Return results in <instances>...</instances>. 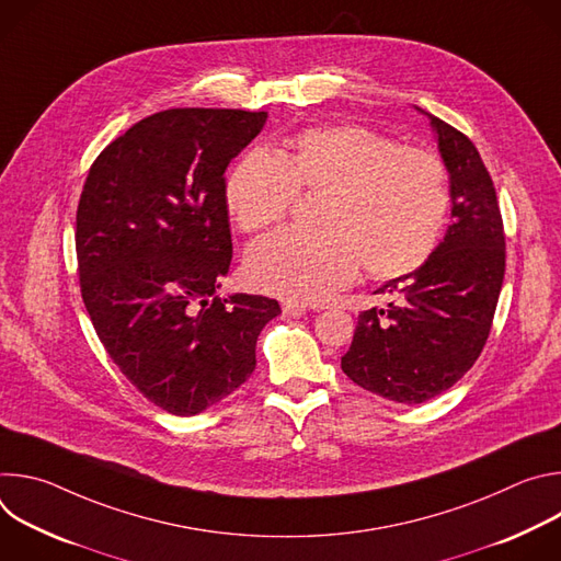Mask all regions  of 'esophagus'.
I'll return each instance as SVG.
<instances>
[{
    "label": "esophagus",
    "instance_id": "1",
    "mask_svg": "<svg viewBox=\"0 0 561 561\" xmlns=\"http://www.w3.org/2000/svg\"><path fill=\"white\" fill-rule=\"evenodd\" d=\"M282 310H284L286 317H301L306 312V304H301V301H284Z\"/></svg>",
    "mask_w": 561,
    "mask_h": 561
}]
</instances>
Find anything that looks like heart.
Returning <instances> with one entry per match:
<instances>
[{"instance_id": "b5f03b06", "label": "heart", "mask_w": 561, "mask_h": 561, "mask_svg": "<svg viewBox=\"0 0 561 561\" xmlns=\"http://www.w3.org/2000/svg\"><path fill=\"white\" fill-rule=\"evenodd\" d=\"M299 195H319L317 230H282L255 244L247 273L255 288L322 299L351 284L417 271L439 244L450 206L444 159L399 146L362 124L314 126L277 154L255 148L234 164L226 202L244 232L286 219Z\"/></svg>"}]
</instances>
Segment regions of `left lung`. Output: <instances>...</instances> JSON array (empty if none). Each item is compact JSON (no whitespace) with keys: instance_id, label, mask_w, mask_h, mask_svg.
Returning <instances> with one entry per match:
<instances>
[{"instance_id":"1","label":"left lung","mask_w":561,"mask_h":561,"mask_svg":"<svg viewBox=\"0 0 561 561\" xmlns=\"http://www.w3.org/2000/svg\"><path fill=\"white\" fill-rule=\"evenodd\" d=\"M431 117L450 175L453 224L413 273L386 282V308L364 310L342 370L399 404H422L482 355L506 271V234L493 180L474 144Z\"/></svg>"}]
</instances>
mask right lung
Segmentation results:
<instances>
[{
  "instance_id": "right-lung-1",
  "label": "right lung",
  "mask_w": 561,
  "mask_h": 561,
  "mask_svg": "<svg viewBox=\"0 0 561 561\" xmlns=\"http://www.w3.org/2000/svg\"><path fill=\"white\" fill-rule=\"evenodd\" d=\"M268 113L169 108L111 141L77 206L82 299L126 379L173 415H197L255 370L279 301L217 297L232 260L226 167Z\"/></svg>"
}]
</instances>
